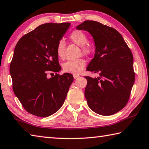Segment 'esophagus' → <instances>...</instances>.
Segmentation results:
<instances>
[{
    "instance_id": "esophagus-1",
    "label": "esophagus",
    "mask_w": 149,
    "mask_h": 149,
    "mask_svg": "<svg viewBox=\"0 0 149 149\" xmlns=\"http://www.w3.org/2000/svg\"><path fill=\"white\" fill-rule=\"evenodd\" d=\"M73 76H74V79H77V78L79 77V75H77V74H74V75H73Z\"/></svg>"
}]
</instances>
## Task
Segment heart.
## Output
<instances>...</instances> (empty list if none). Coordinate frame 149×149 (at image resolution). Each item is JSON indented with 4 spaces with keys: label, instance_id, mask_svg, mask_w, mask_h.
Listing matches in <instances>:
<instances>
[{
    "label": "heart",
    "instance_id": "b5f03b06",
    "mask_svg": "<svg viewBox=\"0 0 149 149\" xmlns=\"http://www.w3.org/2000/svg\"><path fill=\"white\" fill-rule=\"evenodd\" d=\"M70 39L81 46V50L83 54L88 55L92 52V49L89 46H86L88 42V38L83 31L80 30H75L72 31L69 36ZM66 50V43L63 40H61L58 42L56 48V52L57 56L61 59L65 57ZM86 65V61L83 59H77L74 60H69L63 63V70L71 74H79L83 70L84 67Z\"/></svg>",
    "mask_w": 149,
    "mask_h": 149
}]
</instances>
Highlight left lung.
<instances>
[{
	"instance_id": "1",
	"label": "left lung",
	"mask_w": 149,
	"mask_h": 149,
	"mask_svg": "<svg viewBox=\"0 0 149 149\" xmlns=\"http://www.w3.org/2000/svg\"><path fill=\"white\" fill-rule=\"evenodd\" d=\"M92 35L95 50L86 70L100 77L85 76L84 95L90 109L102 116H110L126 106L134 83L133 55L123 37L114 28L94 20L76 27Z\"/></svg>"
}]
</instances>
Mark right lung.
<instances>
[{"label":"right lung","instance_id":"obj_1","mask_svg":"<svg viewBox=\"0 0 149 149\" xmlns=\"http://www.w3.org/2000/svg\"><path fill=\"white\" fill-rule=\"evenodd\" d=\"M70 23H46L20 38L10 66L14 94L28 112L46 118L62 107L74 77L57 74L58 42ZM55 72L54 77L47 74Z\"/></svg>","mask_w":149,"mask_h":149}]
</instances>
